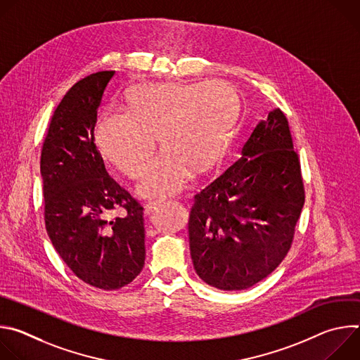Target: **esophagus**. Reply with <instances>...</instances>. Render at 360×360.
<instances>
[{
    "label": "esophagus",
    "instance_id": "34e87169",
    "mask_svg": "<svg viewBox=\"0 0 360 360\" xmlns=\"http://www.w3.org/2000/svg\"><path fill=\"white\" fill-rule=\"evenodd\" d=\"M161 203H162V200H158V199H157V200H149V202L145 203V211H146V212H150L152 210L158 208Z\"/></svg>",
    "mask_w": 360,
    "mask_h": 360
}]
</instances>
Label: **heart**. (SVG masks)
I'll list each match as a JSON object with an SVG mask.
<instances>
[{
    "instance_id": "heart-1",
    "label": "heart",
    "mask_w": 360,
    "mask_h": 360,
    "mask_svg": "<svg viewBox=\"0 0 360 360\" xmlns=\"http://www.w3.org/2000/svg\"><path fill=\"white\" fill-rule=\"evenodd\" d=\"M233 91L221 82L157 84L129 95V112L112 111L101 118L96 142L120 171L139 178L155 150L164 152L141 184L146 196L168 195L184 186L191 171H208L224 152L232 124Z\"/></svg>"
}]
</instances>
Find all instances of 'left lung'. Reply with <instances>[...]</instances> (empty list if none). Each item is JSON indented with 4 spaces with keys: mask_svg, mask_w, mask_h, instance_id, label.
Returning a JSON list of instances; mask_svg holds the SVG:
<instances>
[{
    "mask_svg": "<svg viewBox=\"0 0 360 360\" xmlns=\"http://www.w3.org/2000/svg\"><path fill=\"white\" fill-rule=\"evenodd\" d=\"M303 203L300 161L276 108L256 124L239 157L193 195L188 232L198 276L221 290L266 278L292 246Z\"/></svg>",
    "mask_w": 360,
    "mask_h": 360,
    "instance_id": "1",
    "label": "left lung"
}]
</instances>
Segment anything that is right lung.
<instances>
[{"mask_svg":"<svg viewBox=\"0 0 360 360\" xmlns=\"http://www.w3.org/2000/svg\"><path fill=\"white\" fill-rule=\"evenodd\" d=\"M114 74L99 71L70 88L41 150L46 233L77 278L104 290L131 283L145 262L143 207L111 178L94 142L96 111Z\"/></svg>","mask_w":360,"mask_h":360,"instance_id":"1","label":"right lung"}]
</instances>
